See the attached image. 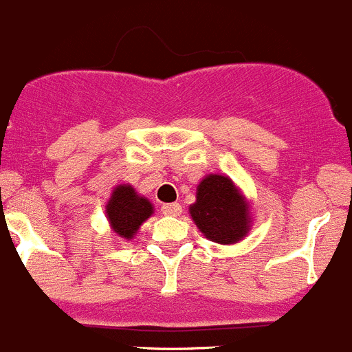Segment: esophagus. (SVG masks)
<instances>
[{"label":"esophagus","mask_w":352,"mask_h":352,"mask_svg":"<svg viewBox=\"0 0 352 352\" xmlns=\"http://www.w3.org/2000/svg\"><path fill=\"white\" fill-rule=\"evenodd\" d=\"M161 210L164 215H173V217H176V215L181 214V205L179 204H164L161 207Z\"/></svg>","instance_id":"34e87169"}]
</instances>
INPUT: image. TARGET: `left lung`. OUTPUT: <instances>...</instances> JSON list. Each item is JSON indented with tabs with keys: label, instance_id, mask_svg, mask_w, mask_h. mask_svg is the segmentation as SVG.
Masks as SVG:
<instances>
[{
	"label": "left lung",
	"instance_id": "1",
	"mask_svg": "<svg viewBox=\"0 0 352 352\" xmlns=\"http://www.w3.org/2000/svg\"><path fill=\"white\" fill-rule=\"evenodd\" d=\"M190 215L201 234L219 245H234L250 231V204L239 188L222 175H208L197 186Z\"/></svg>",
	"mask_w": 352,
	"mask_h": 352
}]
</instances>
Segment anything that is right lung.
I'll return each mask as SVG.
<instances>
[{
  "label": "right lung",
  "mask_w": 352,
  "mask_h": 352,
  "mask_svg": "<svg viewBox=\"0 0 352 352\" xmlns=\"http://www.w3.org/2000/svg\"><path fill=\"white\" fill-rule=\"evenodd\" d=\"M154 214V207L145 197L137 193L131 184H118L106 205L111 229L120 238L133 239L140 226Z\"/></svg>",
  "instance_id": "obj_1"
}]
</instances>
